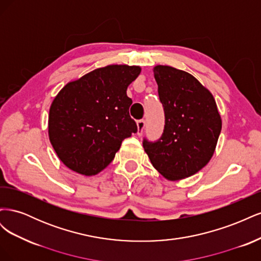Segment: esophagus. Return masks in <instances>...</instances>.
Returning a JSON list of instances; mask_svg holds the SVG:
<instances>
[{"label": "esophagus", "instance_id": "obj_1", "mask_svg": "<svg viewBox=\"0 0 261 261\" xmlns=\"http://www.w3.org/2000/svg\"><path fill=\"white\" fill-rule=\"evenodd\" d=\"M145 125H146V123H145L144 120H139L137 122V128H138L137 134H138V135H141V134H143V132L145 129Z\"/></svg>", "mask_w": 261, "mask_h": 261}]
</instances>
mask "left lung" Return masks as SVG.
Listing matches in <instances>:
<instances>
[{
	"label": "left lung",
	"instance_id": "1",
	"mask_svg": "<svg viewBox=\"0 0 261 261\" xmlns=\"http://www.w3.org/2000/svg\"><path fill=\"white\" fill-rule=\"evenodd\" d=\"M165 125L155 143L143 146L153 168L169 180L192 176L215 153L222 120L212 93L196 78L168 65L153 67Z\"/></svg>",
	"mask_w": 261,
	"mask_h": 261
}]
</instances>
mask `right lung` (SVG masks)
<instances>
[{
    "label": "right lung",
    "mask_w": 261,
    "mask_h": 261,
    "mask_svg": "<svg viewBox=\"0 0 261 261\" xmlns=\"http://www.w3.org/2000/svg\"><path fill=\"white\" fill-rule=\"evenodd\" d=\"M140 72L139 66L108 65L59 91L50 107L48 133L65 167L85 176L96 175L112 162L122 141L137 132L126 90Z\"/></svg>",
    "instance_id": "1"
}]
</instances>
